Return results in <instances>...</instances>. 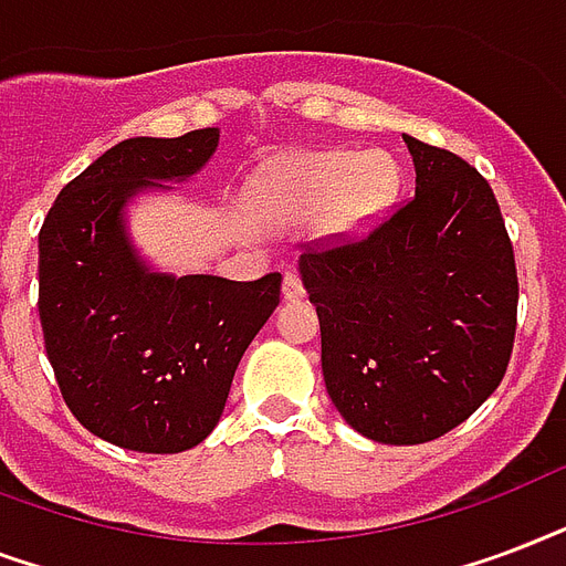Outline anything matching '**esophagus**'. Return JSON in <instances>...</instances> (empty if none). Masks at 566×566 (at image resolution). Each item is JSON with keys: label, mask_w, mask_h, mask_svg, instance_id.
Returning <instances> with one entry per match:
<instances>
[{"label": "esophagus", "mask_w": 566, "mask_h": 566, "mask_svg": "<svg viewBox=\"0 0 566 566\" xmlns=\"http://www.w3.org/2000/svg\"><path fill=\"white\" fill-rule=\"evenodd\" d=\"M306 295L304 283L297 277V271H286V277H283V297L286 301H301Z\"/></svg>", "instance_id": "esophagus-1"}]
</instances>
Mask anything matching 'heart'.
<instances>
[{
	"mask_svg": "<svg viewBox=\"0 0 566 566\" xmlns=\"http://www.w3.org/2000/svg\"><path fill=\"white\" fill-rule=\"evenodd\" d=\"M398 182V165L387 153H306L280 170L265 214L271 221H292L322 212L324 233L348 239L366 233L387 212Z\"/></svg>",
	"mask_w": 566,
	"mask_h": 566,
	"instance_id": "obj_1",
	"label": "heart"
}]
</instances>
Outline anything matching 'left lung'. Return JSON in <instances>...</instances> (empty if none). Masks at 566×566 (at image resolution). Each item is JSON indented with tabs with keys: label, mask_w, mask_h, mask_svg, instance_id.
Returning <instances> with one entry per match:
<instances>
[{
	"label": "left lung",
	"mask_w": 566,
	"mask_h": 566,
	"mask_svg": "<svg viewBox=\"0 0 566 566\" xmlns=\"http://www.w3.org/2000/svg\"><path fill=\"white\" fill-rule=\"evenodd\" d=\"M405 144L416 195L360 242L297 260L327 396L354 431L387 446L437 440L493 396L520 301L488 179L413 135Z\"/></svg>",
	"instance_id": "8db88e82"
}]
</instances>
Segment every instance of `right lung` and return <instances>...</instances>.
Wrapping results in <instances>:
<instances>
[{"label": "right lung", "mask_w": 566, "mask_h": 566, "mask_svg": "<svg viewBox=\"0 0 566 566\" xmlns=\"http://www.w3.org/2000/svg\"><path fill=\"white\" fill-rule=\"evenodd\" d=\"M218 129L126 138L61 188L38 235V313L70 413L120 449L177 454L218 424L235 366L280 304V274L251 283L150 269L126 206L195 177Z\"/></svg>", "instance_id": "add662e5"}]
</instances>
